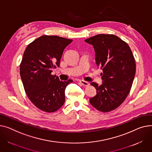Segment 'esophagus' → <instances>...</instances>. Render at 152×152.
<instances>
[{
  "mask_svg": "<svg viewBox=\"0 0 152 152\" xmlns=\"http://www.w3.org/2000/svg\"><path fill=\"white\" fill-rule=\"evenodd\" d=\"M79 82H80V83L83 86H89V83H88V82H87V81H85V80H79Z\"/></svg>",
  "mask_w": 152,
  "mask_h": 152,
  "instance_id": "esophagus-1",
  "label": "esophagus"
}]
</instances>
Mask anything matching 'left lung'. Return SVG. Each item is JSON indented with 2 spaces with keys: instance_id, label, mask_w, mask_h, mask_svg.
Masks as SVG:
<instances>
[{
  "instance_id": "8db88e82",
  "label": "left lung",
  "mask_w": 152,
  "mask_h": 152,
  "mask_svg": "<svg viewBox=\"0 0 152 152\" xmlns=\"http://www.w3.org/2000/svg\"><path fill=\"white\" fill-rule=\"evenodd\" d=\"M95 52L97 67L103 70L102 84H90L96 95L89 101L97 110L109 112L122 104L129 93L136 73V63L128 45L116 35L98 34L85 39Z\"/></svg>"
}]
</instances>
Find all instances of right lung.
Instances as JSON below:
<instances>
[{"label":"right lung","mask_w":152,"mask_h":152,"mask_svg":"<svg viewBox=\"0 0 152 152\" xmlns=\"http://www.w3.org/2000/svg\"><path fill=\"white\" fill-rule=\"evenodd\" d=\"M72 42L56 35H43L30 43L24 53L20 75L24 90L32 103L45 112H55L65 103L66 87L73 80H60L51 73L60 66L65 48Z\"/></svg>","instance_id":"add662e5"}]
</instances>
